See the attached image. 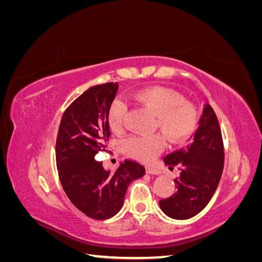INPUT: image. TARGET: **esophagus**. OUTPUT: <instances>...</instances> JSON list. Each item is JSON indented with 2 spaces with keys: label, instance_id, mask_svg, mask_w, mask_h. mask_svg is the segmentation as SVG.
<instances>
[{
  "label": "esophagus",
  "instance_id": "34e87169",
  "mask_svg": "<svg viewBox=\"0 0 262 262\" xmlns=\"http://www.w3.org/2000/svg\"><path fill=\"white\" fill-rule=\"evenodd\" d=\"M146 172L149 173V175H157V173H160V171H158L156 168L152 167V166H147Z\"/></svg>",
  "mask_w": 262,
  "mask_h": 262
}]
</instances>
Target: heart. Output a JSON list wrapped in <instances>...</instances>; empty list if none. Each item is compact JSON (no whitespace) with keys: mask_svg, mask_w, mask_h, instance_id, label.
<instances>
[{"mask_svg":"<svg viewBox=\"0 0 262 262\" xmlns=\"http://www.w3.org/2000/svg\"><path fill=\"white\" fill-rule=\"evenodd\" d=\"M128 98L156 115L154 129L162 133L132 137L124 141L123 152L142 162L153 161L164 149L166 140L171 145L184 143L199 121V112L193 102L187 101L184 95L167 87H146L130 94ZM126 113L128 106L124 100L116 98L110 104L107 120L114 132L120 133L124 130Z\"/></svg>","mask_w":262,"mask_h":262,"instance_id":"1","label":"heart"}]
</instances>
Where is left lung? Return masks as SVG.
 Instances as JSON below:
<instances>
[{"mask_svg":"<svg viewBox=\"0 0 262 262\" xmlns=\"http://www.w3.org/2000/svg\"><path fill=\"white\" fill-rule=\"evenodd\" d=\"M193 140L164 157L172 169L178 166L175 179L177 191L160 201L162 211L172 219L187 220L201 212L213 196L224 168V145L217 117L205 105Z\"/></svg>","mask_w":262,"mask_h":262,"instance_id":"8db88e82","label":"left lung"}]
</instances>
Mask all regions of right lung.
Masks as SVG:
<instances>
[{
	"label": "right lung",
	"instance_id": "1",
	"mask_svg": "<svg viewBox=\"0 0 262 262\" xmlns=\"http://www.w3.org/2000/svg\"><path fill=\"white\" fill-rule=\"evenodd\" d=\"M118 87L113 82L96 85L77 97L62 116L55 143L63 189L78 210L95 220L116 215L130 182L145 173L144 166L136 161L125 160L112 172L95 160L99 150L107 147V114Z\"/></svg>",
	"mask_w": 262,
	"mask_h": 262
}]
</instances>
